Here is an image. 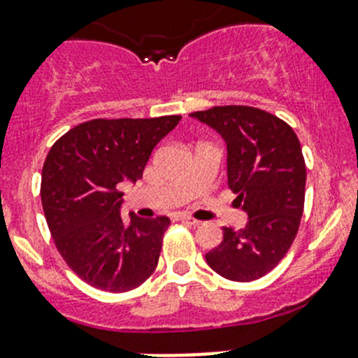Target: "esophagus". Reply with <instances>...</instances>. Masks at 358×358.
<instances>
[{"instance_id":"1","label":"esophagus","mask_w":358,"mask_h":358,"mask_svg":"<svg viewBox=\"0 0 358 358\" xmlns=\"http://www.w3.org/2000/svg\"><path fill=\"white\" fill-rule=\"evenodd\" d=\"M173 220H175V222H183V224H189V225H197V224H199V222H197L196 218L189 217V215H183V213L173 215Z\"/></svg>"}]
</instances>
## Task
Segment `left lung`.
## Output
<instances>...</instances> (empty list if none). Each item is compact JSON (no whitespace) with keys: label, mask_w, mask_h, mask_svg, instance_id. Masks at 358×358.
I'll return each mask as SVG.
<instances>
[{"label":"left lung","mask_w":358,"mask_h":358,"mask_svg":"<svg viewBox=\"0 0 358 358\" xmlns=\"http://www.w3.org/2000/svg\"><path fill=\"white\" fill-rule=\"evenodd\" d=\"M190 117L227 145V185L248 215L246 227H224L208 266L231 282H253L275 269L299 231L306 164L297 134L278 117L252 106H213Z\"/></svg>","instance_id":"left-lung-1"}]
</instances>
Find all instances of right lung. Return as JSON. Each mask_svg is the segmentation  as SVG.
Returning a JSON list of instances; mask_svg holds the SVG:
<instances>
[{"instance_id": "right-lung-1", "label": "right lung", "mask_w": 358, "mask_h": 358, "mask_svg": "<svg viewBox=\"0 0 358 358\" xmlns=\"http://www.w3.org/2000/svg\"><path fill=\"white\" fill-rule=\"evenodd\" d=\"M182 117L94 119L52 145L41 171V204L55 246L76 276L106 292H127L150 278L168 217L120 215L124 182L134 183L155 145Z\"/></svg>"}]
</instances>
